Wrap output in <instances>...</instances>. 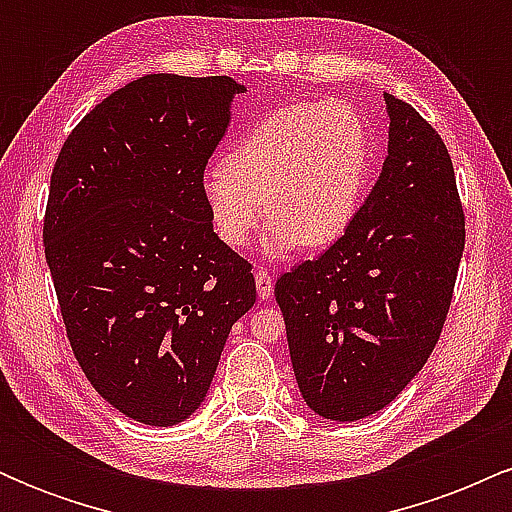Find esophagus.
<instances>
[{
	"mask_svg": "<svg viewBox=\"0 0 512 512\" xmlns=\"http://www.w3.org/2000/svg\"><path fill=\"white\" fill-rule=\"evenodd\" d=\"M255 284H257V296H260L262 301L272 298L274 281H272V274H269L267 269H262V267L255 269Z\"/></svg>",
	"mask_w": 512,
	"mask_h": 512,
	"instance_id": "esophagus-1",
	"label": "esophagus"
}]
</instances>
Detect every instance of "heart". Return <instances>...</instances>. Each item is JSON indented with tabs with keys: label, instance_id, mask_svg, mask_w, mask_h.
I'll return each mask as SVG.
<instances>
[{
	"label": "heart",
	"instance_id": "heart-1",
	"mask_svg": "<svg viewBox=\"0 0 512 512\" xmlns=\"http://www.w3.org/2000/svg\"><path fill=\"white\" fill-rule=\"evenodd\" d=\"M368 166L370 134L354 105L293 103L264 115L226 163L204 173L202 195L216 236L231 248L248 243L267 211L262 252L284 260L301 245L327 248L349 231Z\"/></svg>",
	"mask_w": 512,
	"mask_h": 512
}]
</instances>
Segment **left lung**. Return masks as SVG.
I'll list each match as a JSON object with an SVG mask.
<instances>
[{
  "mask_svg": "<svg viewBox=\"0 0 512 512\" xmlns=\"http://www.w3.org/2000/svg\"><path fill=\"white\" fill-rule=\"evenodd\" d=\"M385 96L387 156L354 223L276 281L303 402L330 421L375 414L436 346L464 250L455 170L436 129Z\"/></svg>",
  "mask_w": 512,
  "mask_h": 512,
  "instance_id": "1",
  "label": "left lung"
}]
</instances>
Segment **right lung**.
Here are the masks:
<instances>
[{
    "label": "right lung",
    "mask_w": 512,
    "mask_h": 512,
    "mask_svg": "<svg viewBox=\"0 0 512 512\" xmlns=\"http://www.w3.org/2000/svg\"><path fill=\"white\" fill-rule=\"evenodd\" d=\"M248 88L146 74L88 113L50 180L45 257L76 361L110 407L175 426L207 399L250 264L214 233L204 166Z\"/></svg>",
    "instance_id": "right-lung-1"
}]
</instances>
